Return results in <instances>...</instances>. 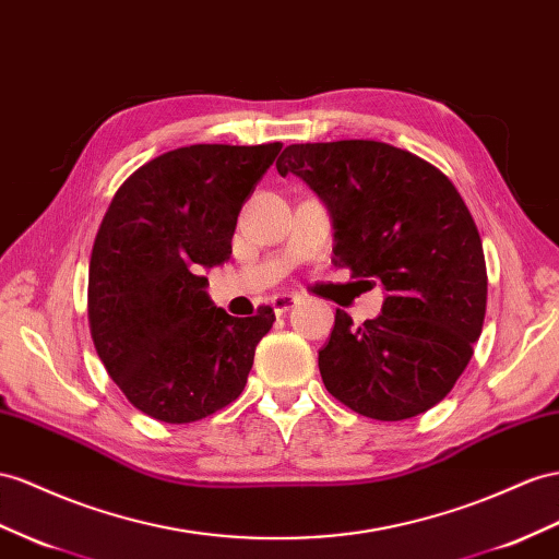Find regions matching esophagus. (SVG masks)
<instances>
[{
  "mask_svg": "<svg viewBox=\"0 0 559 559\" xmlns=\"http://www.w3.org/2000/svg\"><path fill=\"white\" fill-rule=\"evenodd\" d=\"M297 302H299L297 295H274V297H271V307H274V311L278 313V317H281V313L288 311V309H293Z\"/></svg>",
  "mask_w": 559,
  "mask_h": 559,
  "instance_id": "1",
  "label": "esophagus"
}]
</instances>
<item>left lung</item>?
<instances>
[{
	"label": "left lung",
	"instance_id": "8db88e82",
	"mask_svg": "<svg viewBox=\"0 0 559 559\" xmlns=\"http://www.w3.org/2000/svg\"><path fill=\"white\" fill-rule=\"evenodd\" d=\"M331 212L335 264L382 283L376 319L335 311L319 352L325 390L373 420L437 406L472 359L486 313V264L475 219L447 175L382 141L293 143L276 163Z\"/></svg>",
	"mask_w": 559,
	"mask_h": 559
}]
</instances>
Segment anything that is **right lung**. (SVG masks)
Segmentation results:
<instances>
[{
    "instance_id": "right-lung-1",
    "label": "right lung",
    "mask_w": 559,
    "mask_h": 559,
    "mask_svg": "<svg viewBox=\"0 0 559 559\" xmlns=\"http://www.w3.org/2000/svg\"><path fill=\"white\" fill-rule=\"evenodd\" d=\"M283 143H195L127 179L90 262V331L108 376L146 416L183 425L240 396L254 347L276 317H228L205 269L231 257L240 207Z\"/></svg>"
}]
</instances>
